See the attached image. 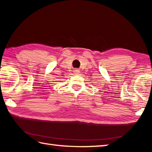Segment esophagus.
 <instances>
[{"label": "esophagus", "mask_w": 152, "mask_h": 152, "mask_svg": "<svg viewBox=\"0 0 152 152\" xmlns=\"http://www.w3.org/2000/svg\"><path fill=\"white\" fill-rule=\"evenodd\" d=\"M74 73H75V74H79V72H80V71H79L78 70H76H76H74Z\"/></svg>", "instance_id": "34e87169"}]
</instances>
